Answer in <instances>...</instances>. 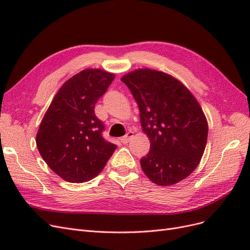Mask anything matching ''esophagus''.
I'll return each mask as SVG.
<instances>
[{
	"label": "esophagus",
	"instance_id": "1",
	"mask_svg": "<svg viewBox=\"0 0 250 250\" xmlns=\"http://www.w3.org/2000/svg\"><path fill=\"white\" fill-rule=\"evenodd\" d=\"M133 137V132L132 131H129V132H127L123 138H121L120 140H121V143H123V144H127L128 142H129L130 140H131V138Z\"/></svg>",
	"mask_w": 250,
	"mask_h": 250
}]
</instances>
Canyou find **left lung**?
Returning a JSON list of instances; mask_svg holds the SVG:
<instances>
[{"label": "left lung", "mask_w": 250, "mask_h": 250, "mask_svg": "<svg viewBox=\"0 0 250 250\" xmlns=\"http://www.w3.org/2000/svg\"><path fill=\"white\" fill-rule=\"evenodd\" d=\"M140 109L150 151L141 158L147 177L171 186L197 168L208 141V121L183 83L164 72L139 69L122 77Z\"/></svg>", "instance_id": "obj_1"}]
</instances>
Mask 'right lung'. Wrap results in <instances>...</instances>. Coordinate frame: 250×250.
Wrapping results in <instances>:
<instances>
[{
    "label": "right lung",
    "instance_id": "add662e5",
    "mask_svg": "<svg viewBox=\"0 0 250 250\" xmlns=\"http://www.w3.org/2000/svg\"><path fill=\"white\" fill-rule=\"evenodd\" d=\"M115 75L86 69L59 88L44 113L36 134L43 161L69 183L96 177L117 146L102 137L104 125L95 115V105L106 92Z\"/></svg>",
    "mask_w": 250,
    "mask_h": 250
}]
</instances>
